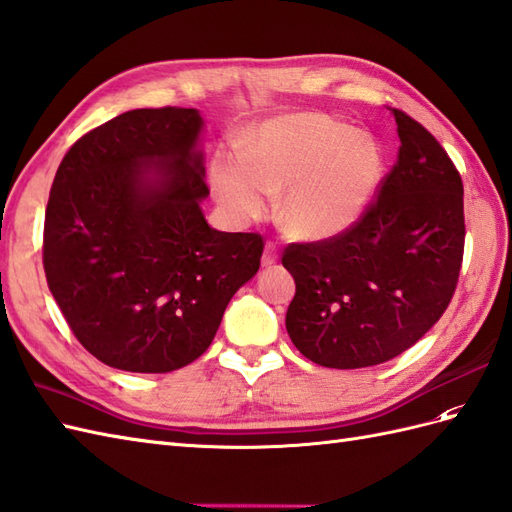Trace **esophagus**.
Returning <instances> with one entry per match:
<instances>
[{
  "instance_id": "esophagus-1",
  "label": "esophagus",
  "mask_w": 512,
  "mask_h": 512,
  "mask_svg": "<svg viewBox=\"0 0 512 512\" xmlns=\"http://www.w3.org/2000/svg\"><path fill=\"white\" fill-rule=\"evenodd\" d=\"M277 259H279L277 246H274L272 242H268V244H266V248H264V257H261V266H272V264H277Z\"/></svg>"
}]
</instances>
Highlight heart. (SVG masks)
<instances>
[{"label": "heart", "mask_w": 512, "mask_h": 512, "mask_svg": "<svg viewBox=\"0 0 512 512\" xmlns=\"http://www.w3.org/2000/svg\"><path fill=\"white\" fill-rule=\"evenodd\" d=\"M381 170L370 136L326 114L298 112L266 123L242 155H216L209 181L235 220L261 218L268 196L283 191L279 218L287 233L324 240L361 218Z\"/></svg>", "instance_id": "heart-1"}]
</instances>
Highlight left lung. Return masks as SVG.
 <instances>
[{
	"label": "left lung",
	"instance_id": "8db88e82",
	"mask_svg": "<svg viewBox=\"0 0 512 512\" xmlns=\"http://www.w3.org/2000/svg\"><path fill=\"white\" fill-rule=\"evenodd\" d=\"M389 110L400 149L376 199L346 231L283 251L296 281L285 329L324 368H370L411 348L448 309L461 272V175L424 125Z\"/></svg>",
	"mask_w": 512,
	"mask_h": 512
}]
</instances>
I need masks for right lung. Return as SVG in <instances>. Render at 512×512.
<instances>
[{
	"mask_svg": "<svg viewBox=\"0 0 512 512\" xmlns=\"http://www.w3.org/2000/svg\"><path fill=\"white\" fill-rule=\"evenodd\" d=\"M194 108H142L90 129L62 157L45 209L49 292L90 355L164 374L199 359L255 277L259 233L207 225Z\"/></svg>",
	"mask_w": 512,
	"mask_h": 512,
	"instance_id": "right-lung-1",
	"label": "right lung"
}]
</instances>
